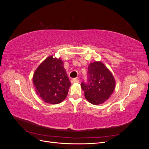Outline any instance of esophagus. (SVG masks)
I'll list each match as a JSON object with an SVG mask.
<instances>
[{"label":"esophagus","mask_w":149,"mask_h":149,"mask_svg":"<svg viewBox=\"0 0 149 149\" xmlns=\"http://www.w3.org/2000/svg\"><path fill=\"white\" fill-rule=\"evenodd\" d=\"M71 83H78L79 80L76 78H73L71 80Z\"/></svg>","instance_id":"obj_1"}]
</instances>
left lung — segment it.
I'll return each mask as SVG.
<instances>
[{
    "label": "left lung",
    "instance_id": "left-lung-1",
    "mask_svg": "<svg viewBox=\"0 0 149 149\" xmlns=\"http://www.w3.org/2000/svg\"><path fill=\"white\" fill-rule=\"evenodd\" d=\"M81 86L86 100L94 105L104 102L115 88V79L102 63L96 61L88 66V80Z\"/></svg>",
    "mask_w": 149,
    "mask_h": 149
}]
</instances>
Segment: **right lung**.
I'll return each instance as SVG.
<instances>
[{"label":"right lung","mask_w":149,"mask_h":149,"mask_svg":"<svg viewBox=\"0 0 149 149\" xmlns=\"http://www.w3.org/2000/svg\"><path fill=\"white\" fill-rule=\"evenodd\" d=\"M36 92L45 102L56 104L66 97L71 83L61 59L49 56L35 71Z\"/></svg>","instance_id":"add662e5"}]
</instances>
